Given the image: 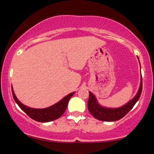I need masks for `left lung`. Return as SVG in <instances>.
<instances>
[{
    "instance_id": "8db88e82",
    "label": "left lung",
    "mask_w": 154,
    "mask_h": 154,
    "mask_svg": "<svg viewBox=\"0 0 154 154\" xmlns=\"http://www.w3.org/2000/svg\"><path fill=\"white\" fill-rule=\"evenodd\" d=\"M137 59H138V57H137ZM142 88V75H141L140 72V82L138 91H137L136 95L131 100H129L128 103H125V105L117 108H110L100 105L99 102L97 100L95 95L91 92H89V99H88V110L95 119L100 120V121H117V120L122 119L126 115L129 111L132 109V107L135 106V104L137 103V101L140 97Z\"/></svg>"
}]
</instances>
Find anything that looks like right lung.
<instances>
[{
  "label": "right lung",
  "instance_id": "right-lung-1",
  "mask_svg": "<svg viewBox=\"0 0 154 154\" xmlns=\"http://www.w3.org/2000/svg\"><path fill=\"white\" fill-rule=\"evenodd\" d=\"M11 90L14 99L16 103L18 104L20 109L23 111H24L32 119L37 122H48L54 121V120L61 117L64 113V111H66L69 100H70L72 95L75 93V92H73V93H69V94L63 97L62 99L60 100L59 102L49 107L44 108V109H35V108L29 107L21 103L16 96L12 85Z\"/></svg>",
  "mask_w": 154,
  "mask_h": 154
}]
</instances>
